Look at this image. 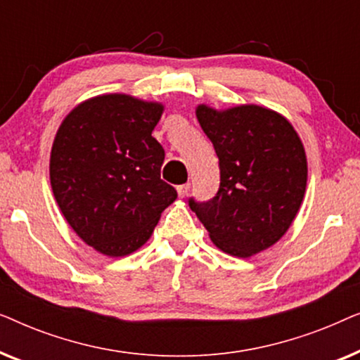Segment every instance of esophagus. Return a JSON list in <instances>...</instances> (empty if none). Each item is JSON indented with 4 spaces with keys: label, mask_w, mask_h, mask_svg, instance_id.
Here are the masks:
<instances>
[{
    "label": "esophagus",
    "mask_w": 360,
    "mask_h": 360,
    "mask_svg": "<svg viewBox=\"0 0 360 360\" xmlns=\"http://www.w3.org/2000/svg\"><path fill=\"white\" fill-rule=\"evenodd\" d=\"M188 190H190V184H184V185L176 186V193H179L180 198H185V196L188 195Z\"/></svg>",
    "instance_id": "1"
}]
</instances>
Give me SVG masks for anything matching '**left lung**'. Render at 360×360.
<instances>
[{"label":"left lung","mask_w":360,"mask_h":360,"mask_svg":"<svg viewBox=\"0 0 360 360\" xmlns=\"http://www.w3.org/2000/svg\"><path fill=\"white\" fill-rule=\"evenodd\" d=\"M196 120L213 142L221 184L213 200L190 208L216 248L250 257L287 233L303 203L308 162L287 117L259 105L216 110L196 106Z\"/></svg>","instance_id":"1"}]
</instances>
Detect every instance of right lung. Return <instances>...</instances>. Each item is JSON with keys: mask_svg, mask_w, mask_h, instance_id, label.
<instances>
[{"mask_svg": "<svg viewBox=\"0 0 360 360\" xmlns=\"http://www.w3.org/2000/svg\"><path fill=\"white\" fill-rule=\"evenodd\" d=\"M162 112L159 101L106 93L77 105L57 129L53 196L78 238L108 257L142 248L176 198L160 179L165 152L152 137Z\"/></svg>", "mask_w": 360, "mask_h": 360, "instance_id": "add662e5", "label": "right lung"}]
</instances>
